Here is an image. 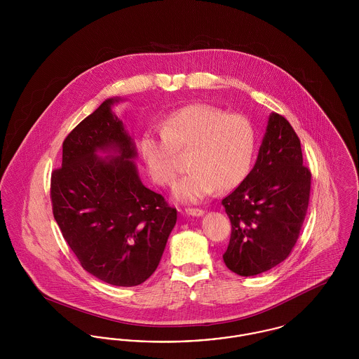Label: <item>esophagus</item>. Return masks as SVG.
<instances>
[{"instance_id": "34e87169", "label": "esophagus", "mask_w": 359, "mask_h": 359, "mask_svg": "<svg viewBox=\"0 0 359 359\" xmlns=\"http://www.w3.org/2000/svg\"><path fill=\"white\" fill-rule=\"evenodd\" d=\"M184 212H186V215L193 216V217H201L205 215V212L202 209H195V208H187Z\"/></svg>"}]
</instances>
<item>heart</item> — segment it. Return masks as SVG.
Instances as JSON below:
<instances>
[{
    "mask_svg": "<svg viewBox=\"0 0 359 359\" xmlns=\"http://www.w3.org/2000/svg\"><path fill=\"white\" fill-rule=\"evenodd\" d=\"M257 133L246 116L209 104H191L170 111L160 128H149L139 142L147 172L158 186L173 184L179 151H189L191 172L175 186L179 201L198 202L220 186L238 187L252 165Z\"/></svg>",
    "mask_w": 359,
    "mask_h": 359,
    "instance_id": "obj_1",
    "label": "heart"
}]
</instances>
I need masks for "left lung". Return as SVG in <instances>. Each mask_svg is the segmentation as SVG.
<instances>
[{
	"label": "left lung",
	"mask_w": 359,
	"mask_h": 359,
	"mask_svg": "<svg viewBox=\"0 0 359 359\" xmlns=\"http://www.w3.org/2000/svg\"><path fill=\"white\" fill-rule=\"evenodd\" d=\"M311 173L291 124L272 113L255 165L222 199L232 231L222 259L239 276H255L283 262L304 225Z\"/></svg>",
	"instance_id": "8db88e82"
}]
</instances>
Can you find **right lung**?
<instances>
[{"mask_svg": "<svg viewBox=\"0 0 359 359\" xmlns=\"http://www.w3.org/2000/svg\"><path fill=\"white\" fill-rule=\"evenodd\" d=\"M105 100L62 143L50 199L61 233L84 271L118 287H134L157 269L177 212L144 187L137 149ZM98 152H109L101 159Z\"/></svg>", "mask_w": 359, "mask_h": 359, "instance_id": "obj_1", "label": "right lung"}]
</instances>
